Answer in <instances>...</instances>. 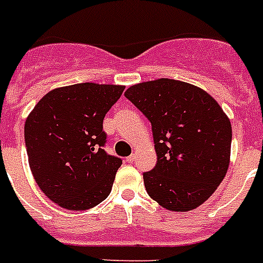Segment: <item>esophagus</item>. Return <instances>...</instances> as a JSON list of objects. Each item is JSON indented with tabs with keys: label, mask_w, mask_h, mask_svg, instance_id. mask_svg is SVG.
Segmentation results:
<instances>
[{
	"label": "esophagus",
	"mask_w": 263,
	"mask_h": 263,
	"mask_svg": "<svg viewBox=\"0 0 263 263\" xmlns=\"http://www.w3.org/2000/svg\"><path fill=\"white\" fill-rule=\"evenodd\" d=\"M135 159H136V156H135V155H131V156L125 157V161H127V163H132Z\"/></svg>",
	"instance_id": "obj_1"
}]
</instances>
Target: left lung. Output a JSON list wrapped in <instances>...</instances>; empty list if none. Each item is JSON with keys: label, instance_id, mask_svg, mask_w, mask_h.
Instances as JSON below:
<instances>
[{"label": "left lung", "instance_id": "1", "mask_svg": "<svg viewBox=\"0 0 263 263\" xmlns=\"http://www.w3.org/2000/svg\"><path fill=\"white\" fill-rule=\"evenodd\" d=\"M125 98L152 124L157 163L143 173L160 206L189 212L204 204L228 172L232 124L202 88L168 78L134 84Z\"/></svg>", "mask_w": 263, "mask_h": 263}]
</instances>
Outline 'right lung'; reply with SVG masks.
<instances>
[{
	"instance_id": "obj_1",
	"label": "right lung",
	"mask_w": 263,
	"mask_h": 263,
	"mask_svg": "<svg viewBox=\"0 0 263 263\" xmlns=\"http://www.w3.org/2000/svg\"><path fill=\"white\" fill-rule=\"evenodd\" d=\"M124 86L78 83L54 88L25 123L29 165L41 191L68 211H87L111 193L119 157L103 149V119Z\"/></svg>"
}]
</instances>
